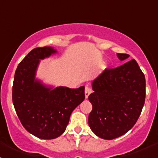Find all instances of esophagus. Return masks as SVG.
I'll return each mask as SVG.
<instances>
[{"instance_id":"1","label":"esophagus","mask_w":158,"mask_h":158,"mask_svg":"<svg viewBox=\"0 0 158 158\" xmlns=\"http://www.w3.org/2000/svg\"><path fill=\"white\" fill-rule=\"evenodd\" d=\"M92 89L89 88V87H88V86L85 87V98H88L89 95H90V94L92 93Z\"/></svg>"}]
</instances>
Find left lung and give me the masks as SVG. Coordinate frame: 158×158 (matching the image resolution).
I'll return each instance as SVG.
<instances>
[{
    "mask_svg": "<svg viewBox=\"0 0 158 158\" xmlns=\"http://www.w3.org/2000/svg\"><path fill=\"white\" fill-rule=\"evenodd\" d=\"M121 60L128 54L117 53ZM145 77L135 60L106 69L92 82L89 95L92 110L91 130L99 138L111 140L125 135L138 121L145 101Z\"/></svg>",
    "mask_w": 158,
    "mask_h": 158,
    "instance_id": "8db88e82",
    "label": "left lung"
}]
</instances>
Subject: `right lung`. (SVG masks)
I'll return each instance as SVG.
<instances>
[{"instance_id":"obj_1","label":"right lung","mask_w":158,"mask_h":158,"mask_svg":"<svg viewBox=\"0 0 158 158\" xmlns=\"http://www.w3.org/2000/svg\"><path fill=\"white\" fill-rule=\"evenodd\" d=\"M56 50L49 47L32 49L19 63L14 75L12 99L24 128L41 139H53L66 130L73 111L85 99V87L54 89L35 80L40 60Z\"/></svg>"}]
</instances>
